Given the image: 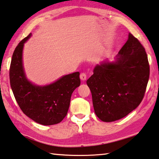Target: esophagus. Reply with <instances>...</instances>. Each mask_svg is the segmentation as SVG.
Masks as SVG:
<instances>
[{
    "label": "esophagus",
    "mask_w": 159,
    "mask_h": 159,
    "mask_svg": "<svg viewBox=\"0 0 159 159\" xmlns=\"http://www.w3.org/2000/svg\"><path fill=\"white\" fill-rule=\"evenodd\" d=\"M80 79H81V80H82V81H85V80H87V75L84 73V72H82V73L80 74Z\"/></svg>",
    "instance_id": "esophagus-1"
}]
</instances>
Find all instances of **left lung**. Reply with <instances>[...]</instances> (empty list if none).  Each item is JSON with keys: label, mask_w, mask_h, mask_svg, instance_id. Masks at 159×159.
Masks as SVG:
<instances>
[{"label": "left lung", "mask_w": 159, "mask_h": 159, "mask_svg": "<svg viewBox=\"0 0 159 159\" xmlns=\"http://www.w3.org/2000/svg\"><path fill=\"white\" fill-rule=\"evenodd\" d=\"M93 72L87 84L96 115L103 122L118 120L134 110L144 98L149 77L147 53L129 33L115 61L103 60Z\"/></svg>", "instance_id": "8db88e82"}]
</instances>
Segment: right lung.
<instances>
[{
  "label": "right lung",
  "instance_id": "right-lung-1",
  "mask_svg": "<svg viewBox=\"0 0 159 159\" xmlns=\"http://www.w3.org/2000/svg\"><path fill=\"white\" fill-rule=\"evenodd\" d=\"M30 33L15 48L10 67V82L15 99L21 110L36 123L43 125L58 124L68 111L72 92L80 85V72L59 78L51 84H33L26 76L22 53L25 43Z\"/></svg>",
  "mask_w": 159,
  "mask_h": 159
}]
</instances>
